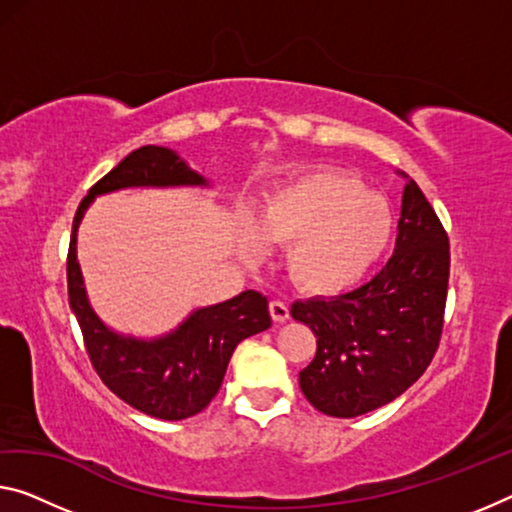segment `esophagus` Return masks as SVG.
<instances>
[{
  "label": "esophagus",
  "mask_w": 512,
  "mask_h": 512,
  "mask_svg": "<svg viewBox=\"0 0 512 512\" xmlns=\"http://www.w3.org/2000/svg\"><path fill=\"white\" fill-rule=\"evenodd\" d=\"M270 316H272L274 322H286L290 318V309L283 302L272 300L270 302Z\"/></svg>",
  "instance_id": "34e87169"
}]
</instances>
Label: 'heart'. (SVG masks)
I'll use <instances>...</instances> for the list:
<instances>
[{
  "mask_svg": "<svg viewBox=\"0 0 512 512\" xmlns=\"http://www.w3.org/2000/svg\"><path fill=\"white\" fill-rule=\"evenodd\" d=\"M393 231L389 203L336 169L304 174L272 192L251 217L242 240L249 258L262 245H288L286 270L295 286L332 295L355 286L384 254Z\"/></svg>",
  "mask_w": 512,
  "mask_h": 512,
  "instance_id": "b5f03b06",
  "label": "heart"
}]
</instances>
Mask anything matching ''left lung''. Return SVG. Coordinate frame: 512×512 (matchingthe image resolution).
<instances>
[{"instance_id": "left-lung-1", "label": "left lung", "mask_w": 512, "mask_h": 512, "mask_svg": "<svg viewBox=\"0 0 512 512\" xmlns=\"http://www.w3.org/2000/svg\"><path fill=\"white\" fill-rule=\"evenodd\" d=\"M448 272V235L410 180L387 265L350 293L290 309L318 338L316 357L300 371L306 400L322 414L352 419L410 389L442 341Z\"/></svg>"}]
</instances>
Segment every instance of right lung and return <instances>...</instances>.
I'll use <instances>...</instances> for the list:
<instances>
[{"label":"right lung","mask_w":512,"mask_h":512,"mask_svg":"<svg viewBox=\"0 0 512 512\" xmlns=\"http://www.w3.org/2000/svg\"><path fill=\"white\" fill-rule=\"evenodd\" d=\"M169 185H206V180L162 146H141L102 176L75 212L66 274L70 309L80 322L93 371L105 387L139 412L180 421L206 410L217 396L235 345L272 325L267 297L258 290H245L233 300L194 311L176 332L155 341H137L114 334L93 313L75 254L77 226L98 194Z\"/></svg>","instance_id":"obj_1"}]
</instances>
